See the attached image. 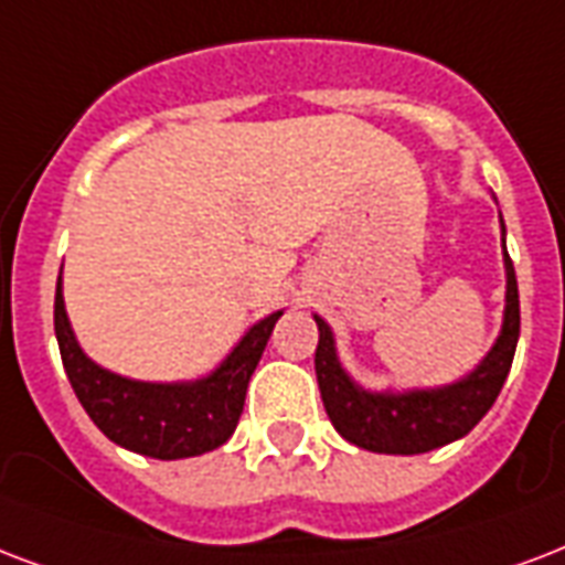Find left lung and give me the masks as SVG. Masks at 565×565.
<instances>
[{"mask_svg":"<svg viewBox=\"0 0 565 565\" xmlns=\"http://www.w3.org/2000/svg\"><path fill=\"white\" fill-rule=\"evenodd\" d=\"M503 266H507V308H503L501 334L494 340L492 352L477 364V370H471L454 385L406 391V394L364 391L340 367L329 322L313 317L320 329L313 367L320 382L322 406L340 436L373 454L415 456L468 436L473 426L483 420L507 382L515 343H519V326H522L519 284H515V269H512L507 248H503Z\"/></svg>","mask_w":565,"mask_h":565,"instance_id":"1","label":"left lung"}]
</instances>
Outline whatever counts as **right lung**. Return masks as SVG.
I'll return each mask as SVG.
<instances>
[{
	"label": "right lung",
	"mask_w": 565,
	"mask_h": 565,
	"mask_svg": "<svg viewBox=\"0 0 565 565\" xmlns=\"http://www.w3.org/2000/svg\"><path fill=\"white\" fill-rule=\"evenodd\" d=\"M281 311L248 329L234 352L218 367L195 382H136L94 364L73 338L64 311L62 275L55 284V338L62 350L64 373L82 408L103 436L132 454L153 459H186L222 447L234 436L245 406V391L266 340Z\"/></svg>",
	"instance_id": "add662e5"
}]
</instances>
